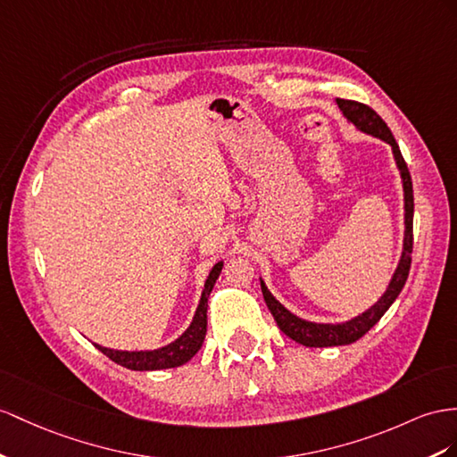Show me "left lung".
Here are the masks:
<instances>
[{"label":"left lung","instance_id":"obj_1","mask_svg":"<svg viewBox=\"0 0 457 457\" xmlns=\"http://www.w3.org/2000/svg\"><path fill=\"white\" fill-rule=\"evenodd\" d=\"M337 108L344 113L345 120L355 125L357 131L367 133L370 137H377L384 140L386 145L392 148V154L395 160L397 171H400L402 178V189H403V249L400 262H397L395 270L390 278V284L386 287L380 299L374 303L372 307H369L365 312L357 314V317L349 319L345 322H312L307 319H301L297 314L287 311L282 303H279L272 294L270 289L266 287L264 279L261 278V289L268 309H270L272 317L276 324L279 326L286 336H289L291 340L305 345V347H334V345H349L357 342L359 337L365 336L374 324H377L384 312L392 307V303L400 295V291L405 286V279L409 276V268H411V251H413V183H411V175H409V170L405 166V160L400 152V146H397L395 138L392 131L382 121V117L370 110L365 104H359L353 100H342L336 98Z\"/></svg>","mask_w":457,"mask_h":457}]
</instances>
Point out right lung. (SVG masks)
Wrapping results in <instances>:
<instances>
[{"instance_id":"obj_1","label":"right lung","mask_w":457,"mask_h":457,"mask_svg":"<svg viewBox=\"0 0 457 457\" xmlns=\"http://www.w3.org/2000/svg\"><path fill=\"white\" fill-rule=\"evenodd\" d=\"M221 266H224V261H220L212 266L210 270L201 301H198L195 317L179 337H175L173 342L156 347V349H110V347H102L100 344H95L104 355L110 357L117 365H121L129 370H160V369H175L185 365L187 361H191L196 351L203 347L204 336H206V312H208V297L210 291H212L216 279L221 272Z\"/></svg>"}]
</instances>
